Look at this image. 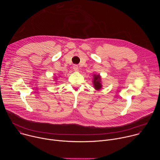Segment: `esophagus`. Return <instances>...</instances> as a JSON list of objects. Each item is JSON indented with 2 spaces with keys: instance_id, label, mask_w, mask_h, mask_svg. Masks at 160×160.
Wrapping results in <instances>:
<instances>
[{
  "instance_id": "obj_1",
  "label": "esophagus",
  "mask_w": 160,
  "mask_h": 160,
  "mask_svg": "<svg viewBox=\"0 0 160 160\" xmlns=\"http://www.w3.org/2000/svg\"><path fill=\"white\" fill-rule=\"evenodd\" d=\"M73 69L74 70V71L77 72L78 70V66L77 64H74L73 66Z\"/></svg>"
}]
</instances>
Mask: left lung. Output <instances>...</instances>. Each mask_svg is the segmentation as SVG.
<instances>
[{"mask_svg":"<svg viewBox=\"0 0 160 160\" xmlns=\"http://www.w3.org/2000/svg\"><path fill=\"white\" fill-rule=\"evenodd\" d=\"M94 81H93V83L94 85V87L96 90H99L101 88V77L100 76L98 75H94Z\"/></svg>","mask_w":160,"mask_h":160,"instance_id":"obj_1","label":"left lung"}]
</instances>
